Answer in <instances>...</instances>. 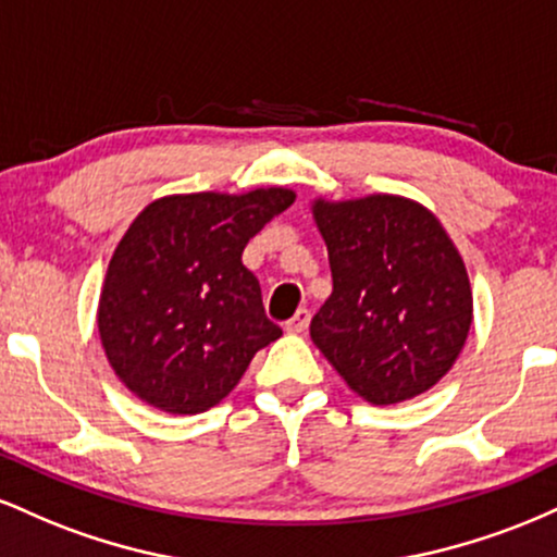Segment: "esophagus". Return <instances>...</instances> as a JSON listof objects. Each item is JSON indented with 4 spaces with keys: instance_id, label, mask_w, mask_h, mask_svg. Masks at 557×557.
<instances>
[{
    "instance_id": "34e87169",
    "label": "esophagus",
    "mask_w": 557,
    "mask_h": 557,
    "mask_svg": "<svg viewBox=\"0 0 557 557\" xmlns=\"http://www.w3.org/2000/svg\"><path fill=\"white\" fill-rule=\"evenodd\" d=\"M309 319H311V311L309 309H298L296 314H293L290 322L285 324V330L290 332V335H300V332L309 327Z\"/></svg>"
}]
</instances>
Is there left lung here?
<instances>
[{
  "label": "left lung",
  "mask_w": 557,
  "mask_h": 557,
  "mask_svg": "<svg viewBox=\"0 0 557 557\" xmlns=\"http://www.w3.org/2000/svg\"><path fill=\"white\" fill-rule=\"evenodd\" d=\"M311 212L332 270L311 341L374 406L426 393L450 372L474 319L469 272L450 235L419 201L389 194L317 198Z\"/></svg>",
  "instance_id": "left-lung-1"
}]
</instances>
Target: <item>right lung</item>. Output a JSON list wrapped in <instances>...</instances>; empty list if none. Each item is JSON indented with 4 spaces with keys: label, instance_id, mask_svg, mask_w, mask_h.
Segmentation results:
<instances>
[{
    "label": "right lung",
    "instance_id": "obj_1",
    "mask_svg": "<svg viewBox=\"0 0 557 557\" xmlns=\"http://www.w3.org/2000/svg\"><path fill=\"white\" fill-rule=\"evenodd\" d=\"M293 201L290 188L175 194L133 220L107 267L96 322L136 398L181 417L209 411L283 335L240 257Z\"/></svg>",
    "mask_w": 557,
    "mask_h": 557
}]
</instances>
